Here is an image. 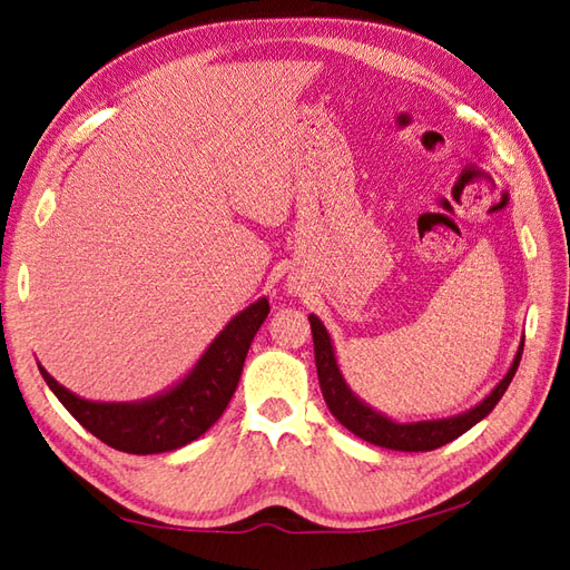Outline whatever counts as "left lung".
<instances>
[{"label":"left lung","mask_w":570,"mask_h":570,"mask_svg":"<svg viewBox=\"0 0 570 570\" xmlns=\"http://www.w3.org/2000/svg\"><path fill=\"white\" fill-rule=\"evenodd\" d=\"M308 321H311V333H313V350H316L321 392H323L325 404L331 409V414L341 421L347 431L360 435L362 441L374 443L380 448H392V451H406V453L435 451V448L455 441L458 435H463L465 431L475 426V423L485 419L490 411L498 406L502 394L507 392V386H510L524 350V337H522L510 370H507L500 384L494 386V390L482 399L480 404L470 406L468 411H460L455 416L402 423L382 414V411L370 406L367 402H362V399L350 390V384L345 382L341 372V365H337L331 333L325 331L321 318L313 316V313L308 316Z\"/></svg>","instance_id":"left-lung-1"}]
</instances>
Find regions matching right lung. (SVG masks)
I'll return each mask as SVG.
<instances>
[{"instance_id": "1", "label": "right lung", "mask_w": 570, "mask_h": 570, "mask_svg": "<svg viewBox=\"0 0 570 570\" xmlns=\"http://www.w3.org/2000/svg\"><path fill=\"white\" fill-rule=\"evenodd\" d=\"M266 316L269 301L262 296L215 335L188 374L139 402H92L58 384L41 365L39 370L70 416L115 451L131 455L176 451L200 439L223 416L237 390L249 345Z\"/></svg>"}]
</instances>
